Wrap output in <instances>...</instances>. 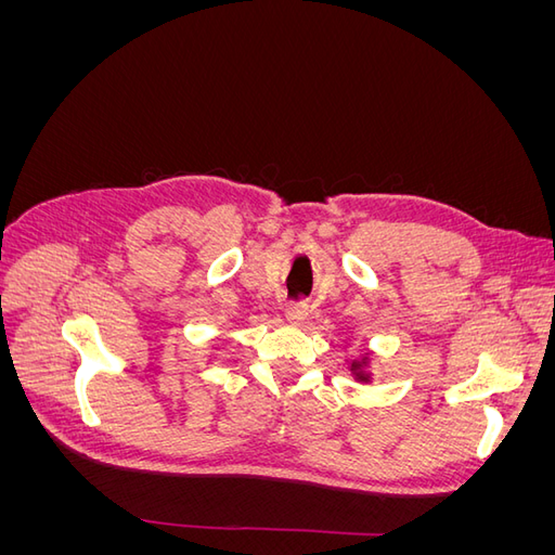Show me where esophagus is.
Returning a JSON list of instances; mask_svg holds the SVG:
<instances>
[{
  "instance_id": "1",
  "label": "esophagus",
  "mask_w": 555,
  "mask_h": 555,
  "mask_svg": "<svg viewBox=\"0 0 555 555\" xmlns=\"http://www.w3.org/2000/svg\"><path fill=\"white\" fill-rule=\"evenodd\" d=\"M306 317H308V308L304 304H292V306L284 308V319H287L292 326L304 324Z\"/></svg>"
}]
</instances>
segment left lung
<instances>
[{
	"label": "left lung",
	"mask_w": 555,
	"mask_h": 555,
	"mask_svg": "<svg viewBox=\"0 0 555 555\" xmlns=\"http://www.w3.org/2000/svg\"><path fill=\"white\" fill-rule=\"evenodd\" d=\"M371 361H373L371 351H365L363 357H359V359H354V361H349V373H351V377H354L357 382H371V379H373Z\"/></svg>",
	"instance_id": "left-lung-1"
}]
</instances>
